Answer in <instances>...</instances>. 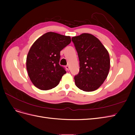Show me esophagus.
<instances>
[{"label": "esophagus", "mask_w": 135, "mask_h": 135, "mask_svg": "<svg viewBox=\"0 0 135 135\" xmlns=\"http://www.w3.org/2000/svg\"><path fill=\"white\" fill-rule=\"evenodd\" d=\"M66 69L68 71H69L70 70V67H69V66H68V65H67V66H66Z\"/></svg>", "instance_id": "obj_1"}]
</instances>
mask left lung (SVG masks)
<instances>
[{"label": "left lung", "mask_w": 135, "mask_h": 135, "mask_svg": "<svg viewBox=\"0 0 135 135\" xmlns=\"http://www.w3.org/2000/svg\"><path fill=\"white\" fill-rule=\"evenodd\" d=\"M79 60L80 70L74 77L76 86L85 92L96 90L109 74L110 60L108 50L94 35L83 33L73 36Z\"/></svg>", "instance_id": "left-lung-1"}]
</instances>
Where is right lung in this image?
Instances as JSON below:
<instances>
[{
    "label": "right lung",
    "instance_id": "add662e5",
    "mask_svg": "<svg viewBox=\"0 0 135 135\" xmlns=\"http://www.w3.org/2000/svg\"><path fill=\"white\" fill-rule=\"evenodd\" d=\"M71 41L70 36L48 32L32 45L26 57V69L36 87L45 91L59 84L66 73L59 64L60 51Z\"/></svg>",
    "mask_w": 135,
    "mask_h": 135
}]
</instances>
